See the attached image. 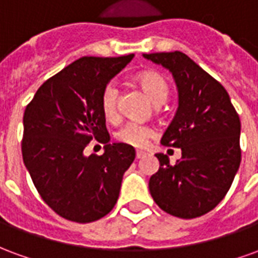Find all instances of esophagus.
I'll return each mask as SVG.
<instances>
[{"instance_id": "obj_1", "label": "esophagus", "mask_w": 258, "mask_h": 258, "mask_svg": "<svg viewBox=\"0 0 258 258\" xmlns=\"http://www.w3.org/2000/svg\"><path fill=\"white\" fill-rule=\"evenodd\" d=\"M146 153L145 152H142V151H137V155H135V156H137V159H142V157L145 156Z\"/></svg>"}]
</instances>
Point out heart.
<instances>
[{"label":"heart","instance_id":"obj_1","mask_svg":"<svg viewBox=\"0 0 258 258\" xmlns=\"http://www.w3.org/2000/svg\"><path fill=\"white\" fill-rule=\"evenodd\" d=\"M137 84L148 99L155 105L160 106L168 99L170 88L166 79L156 72H144L137 76ZM118 90L114 83H109L101 94V109L107 120H114L117 116ZM153 137V130L137 123H127L118 130L117 140L125 145L142 148Z\"/></svg>","mask_w":258,"mask_h":258}]
</instances>
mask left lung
I'll list each match as a JSON object with an SVG mask.
<instances>
[{
	"instance_id": "obj_1",
	"label": "left lung",
	"mask_w": 258,
	"mask_h": 258,
	"mask_svg": "<svg viewBox=\"0 0 258 258\" xmlns=\"http://www.w3.org/2000/svg\"><path fill=\"white\" fill-rule=\"evenodd\" d=\"M144 58L173 74L178 107L160 142L181 149L174 166L167 155L156 153L160 167L149 179V190L168 214L196 218L224 199L238 173L240 120L225 88L185 53Z\"/></svg>"
}]
</instances>
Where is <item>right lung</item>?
Masks as SVG:
<instances>
[{"label":"right lung","instance_id":"right-lung-1","mask_svg":"<svg viewBox=\"0 0 258 258\" xmlns=\"http://www.w3.org/2000/svg\"><path fill=\"white\" fill-rule=\"evenodd\" d=\"M84 56L38 88L23 116L22 155L42 200L69 221L92 222L116 205L135 149L110 144L101 109L105 85L133 60ZM91 139L105 145L101 157L84 155Z\"/></svg>","mask_w":258,"mask_h":258}]
</instances>
